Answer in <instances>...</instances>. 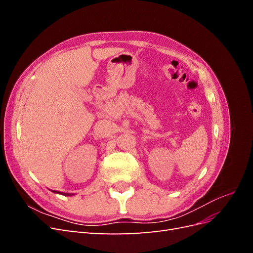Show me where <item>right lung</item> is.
Here are the masks:
<instances>
[{"label": "right lung", "mask_w": 253, "mask_h": 253, "mask_svg": "<svg viewBox=\"0 0 253 253\" xmlns=\"http://www.w3.org/2000/svg\"><path fill=\"white\" fill-rule=\"evenodd\" d=\"M53 193H58V194H62V195H73V194H70V193H63V192H59V191H52Z\"/></svg>", "instance_id": "add662e5"}]
</instances>
